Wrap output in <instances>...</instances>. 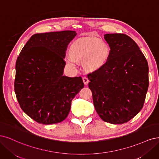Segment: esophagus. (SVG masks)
<instances>
[{
  "instance_id": "1",
  "label": "esophagus",
  "mask_w": 159,
  "mask_h": 159,
  "mask_svg": "<svg viewBox=\"0 0 159 159\" xmlns=\"http://www.w3.org/2000/svg\"><path fill=\"white\" fill-rule=\"evenodd\" d=\"M83 80L84 82V84H86V85L88 84V83H89V79H88V77H87V76H83Z\"/></svg>"
}]
</instances>
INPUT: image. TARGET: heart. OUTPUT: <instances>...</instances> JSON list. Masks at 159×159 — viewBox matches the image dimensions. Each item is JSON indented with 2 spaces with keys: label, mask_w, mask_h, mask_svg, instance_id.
Listing matches in <instances>:
<instances>
[{
  "label": "heart",
  "mask_w": 159,
  "mask_h": 159,
  "mask_svg": "<svg viewBox=\"0 0 159 159\" xmlns=\"http://www.w3.org/2000/svg\"><path fill=\"white\" fill-rule=\"evenodd\" d=\"M70 55L66 62L75 66L76 62H83L89 70L100 69L107 63L110 55V48L104 41L98 38H84L76 40L70 48Z\"/></svg>",
  "instance_id": "heart-1"
}]
</instances>
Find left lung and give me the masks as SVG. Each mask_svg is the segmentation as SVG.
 Returning a JSON list of instances; mask_svg holds the SVG:
<instances>
[{"mask_svg":"<svg viewBox=\"0 0 159 159\" xmlns=\"http://www.w3.org/2000/svg\"><path fill=\"white\" fill-rule=\"evenodd\" d=\"M107 63L88 74L89 87L100 118L113 124L134 117L144 104L148 86V66L139 46L124 34H107Z\"/></svg>","mask_w":159,"mask_h":159,"instance_id":"obj_1","label":"left lung"}]
</instances>
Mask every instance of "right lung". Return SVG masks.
Segmentation results:
<instances>
[{
  "label": "right lung",
  "instance_id": "obj_1",
  "mask_svg": "<svg viewBox=\"0 0 159 159\" xmlns=\"http://www.w3.org/2000/svg\"><path fill=\"white\" fill-rule=\"evenodd\" d=\"M76 35L70 30L34 34L17 58L15 94L22 110L39 124L65 120L84 87L80 76L63 75L66 50Z\"/></svg>",
  "mask_w": 159,
  "mask_h": 159
}]
</instances>
